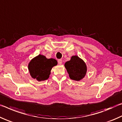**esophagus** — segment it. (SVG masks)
Returning a JSON list of instances; mask_svg holds the SVG:
<instances>
[{"label":"esophagus","instance_id":"esophagus-1","mask_svg":"<svg viewBox=\"0 0 122 122\" xmlns=\"http://www.w3.org/2000/svg\"><path fill=\"white\" fill-rule=\"evenodd\" d=\"M58 63L59 65H61V64H62V60H61V59H59L58 61Z\"/></svg>","mask_w":122,"mask_h":122}]
</instances>
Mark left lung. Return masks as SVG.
<instances>
[{
  "label": "left lung",
  "mask_w": 122,
  "mask_h": 122,
  "mask_svg": "<svg viewBox=\"0 0 122 122\" xmlns=\"http://www.w3.org/2000/svg\"><path fill=\"white\" fill-rule=\"evenodd\" d=\"M70 79L79 81L85 77L87 72V66L84 61L78 56H72L70 61L64 64Z\"/></svg>",
  "instance_id": "1"
}]
</instances>
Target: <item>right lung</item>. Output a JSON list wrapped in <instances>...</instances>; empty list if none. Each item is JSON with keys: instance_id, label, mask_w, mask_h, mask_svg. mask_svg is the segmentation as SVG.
<instances>
[{"instance_id": "obj_1", "label": "right lung", "mask_w": 122, "mask_h": 122, "mask_svg": "<svg viewBox=\"0 0 122 122\" xmlns=\"http://www.w3.org/2000/svg\"><path fill=\"white\" fill-rule=\"evenodd\" d=\"M57 64L55 59H48L45 56L39 55L31 60L28 65V69L32 78L38 81H44L49 78L51 69Z\"/></svg>"}]
</instances>
